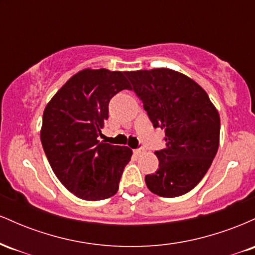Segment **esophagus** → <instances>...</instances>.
Here are the masks:
<instances>
[{
	"label": "esophagus",
	"mask_w": 255,
	"mask_h": 255,
	"mask_svg": "<svg viewBox=\"0 0 255 255\" xmlns=\"http://www.w3.org/2000/svg\"><path fill=\"white\" fill-rule=\"evenodd\" d=\"M144 148L142 147H140V148H135V150H134V153L136 154V156H140V154H142L144 153Z\"/></svg>",
	"instance_id": "esophagus-1"
}]
</instances>
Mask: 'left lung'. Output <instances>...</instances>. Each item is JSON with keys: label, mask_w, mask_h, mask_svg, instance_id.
<instances>
[{"label": "left lung", "mask_w": 255, "mask_h": 255, "mask_svg": "<svg viewBox=\"0 0 255 255\" xmlns=\"http://www.w3.org/2000/svg\"><path fill=\"white\" fill-rule=\"evenodd\" d=\"M133 91L154 128L165 130V147L156 151L159 168L146 175L152 193L175 198L192 191L212 164L221 120L201 86L169 68L127 72Z\"/></svg>", "instance_id": "1"}]
</instances>
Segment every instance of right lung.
Segmentation results:
<instances>
[{
	"label": "right lung",
	"instance_id": "right-lung-1",
	"mask_svg": "<svg viewBox=\"0 0 255 255\" xmlns=\"http://www.w3.org/2000/svg\"><path fill=\"white\" fill-rule=\"evenodd\" d=\"M131 90L126 72L84 69L69 79L46 105L40 140L61 183L78 198L103 200L116 194L133 152L97 139L109 118L110 99Z\"/></svg>",
	"mask_w": 255,
	"mask_h": 255
}]
</instances>
